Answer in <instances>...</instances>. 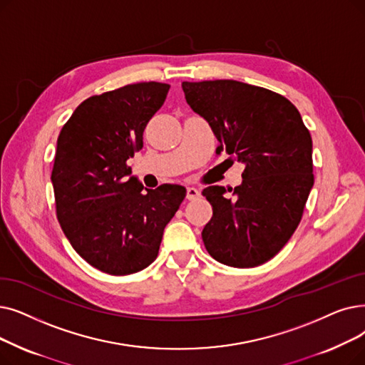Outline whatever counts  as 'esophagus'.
Returning <instances> with one entry per match:
<instances>
[{
	"label": "esophagus",
	"mask_w": 365,
	"mask_h": 365,
	"mask_svg": "<svg viewBox=\"0 0 365 365\" xmlns=\"http://www.w3.org/2000/svg\"><path fill=\"white\" fill-rule=\"evenodd\" d=\"M201 194H200V191L197 187H192V186H189V187H186V198L189 200V201H192V200H197L198 197H200Z\"/></svg>",
	"instance_id": "obj_1"
}]
</instances>
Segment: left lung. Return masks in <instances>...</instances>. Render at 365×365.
Here are the masks:
<instances>
[{
	"label": "left lung",
	"mask_w": 365,
	"mask_h": 365,
	"mask_svg": "<svg viewBox=\"0 0 365 365\" xmlns=\"http://www.w3.org/2000/svg\"><path fill=\"white\" fill-rule=\"evenodd\" d=\"M182 88L216 135V153L245 164L231 198L222 186L202 191L213 207L201 234L204 246L220 264L261 265L288 243L303 217L314 182L310 133L297 107L270 89L237 81L183 82Z\"/></svg>",
	"instance_id": "8db88e82"
}]
</instances>
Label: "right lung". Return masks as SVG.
Returning <instances> with one entry per match:
<instances>
[{
  "label": "right lung",
  "instance_id": "right-lung-1",
  "mask_svg": "<svg viewBox=\"0 0 365 365\" xmlns=\"http://www.w3.org/2000/svg\"><path fill=\"white\" fill-rule=\"evenodd\" d=\"M170 85L141 82L78 106L58 137L52 185L56 216L73 249L100 272L126 276L150 265L165 225L186 189L143 191L126 161L143 148V131Z\"/></svg>",
  "mask_w": 365,
  "mask_h": 365
}]
</instances>
